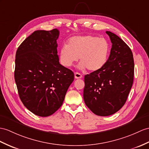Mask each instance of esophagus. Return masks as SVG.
Returning a JSON list of instances; mask_svg holds the SVG:
<instances>
[{
  "label": "esophagus",
  "mask_w": 149,
  "mask_h": 149,
  "mask_svg": "<svg viewBox=\"0 0 149 149\" xmlns=\"http://www.w3.org/2000/svg\"><path fill=\"white\" fill-rule=\"evenodd\" d=\"M74 78L76 79H79V78H82V75L79 73V72H74Z\"/></svg>",
  "instance_id": "34e87169"
}]
</instances>
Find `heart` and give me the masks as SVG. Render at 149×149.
<instances>
[{
	"label": "heart",
	"instance_id": "heart-1",
	"mask_svg": "<svg viewBox=\"0 0 149 149\" xmlns=\"http://www.w3.org/2000/svg\"><path fill=\"white\" fill-rule=\"evenodd\" d=\"M109 50V44L106 39L90 35L77 36L69 40L67 45L61 47L59 61L63 66L68 68L79 57V69L97 71L106 64Z\"/></svg>",
	"mask_w": 149,
	"mask_h": 149
}]
</instances>
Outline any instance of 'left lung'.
<instances>
[{
	"mask_svg": "<svg viewBox=\"0 0 149 149\" xmlns=\"http://www.w3.org/2000/svg\"><path fill=\"white\" fill-rule=\"evenodd\" d=\"M112 43L109 59L100 70L85 76L83 99L94 114L107 116L124 106L133 82L134 60L128 45L106 31Z\"/></svg>",
	"mask_w": 149,
	"mask_h": 149,
	"instance_id": "left-lung-1",
	"label": "left lung"
}]
</instances>
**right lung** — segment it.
<instances>
[{
	"instance_id": "obj_1",
	"label": "right lung",
	"mask_w": 149,
	"mask_h": 149,
	"mask_svg": "<svg viewBox=\"0 0 149 149\" xmlns=\"http://www.w3.org/2000/svg\"><path fill=\"white\" fill-rule=\"evenodd\" d=\"M59 31H35L17 48L14 79L21 102L38 116L52 115L62 106L74 80L57 55Z\"/></svg>"
}]
</instances>
